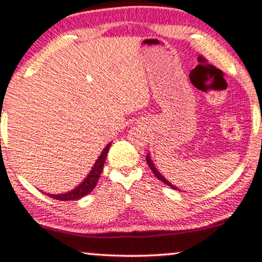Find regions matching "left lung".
I'll return each instance as SVG.
<instances>
[{"label":"left lung","mask_w":262,"mask_h":262,"mask_svg":"<svg viewBox=\"0 0 262 262\" xmlns=\"http://www.w3.org/2000/svg\"><path fill=\"white\" fill-rule=\"evenodd\" d=\"M146 163H148L149 168H150V169H151V171H153V173H154V175H155V177H157V178H158V179H159V180H160V182H162V183H164V184H166V185H168V186H170V188H171V189H174V190H179V189H178V188H177V186H174V185H173V184H171L170 182H168V180H166V179H165V178H164V177H163V175H162V174H160V173H159V171H158V169H157V168H155L154 163H153V162H151V158H150V154H148V155H146Z\"/></svg>","instance_id":"1"}]
</instances>
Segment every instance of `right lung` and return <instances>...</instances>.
Returning a JSON list of instances; mask_svg holds the SVG:
<instances>
[{"mask_svg": "<svg viewBox=\"0 0 262 262\" xmlns=\"http://www.w3.org/2000/svg\"><path fill=\"white\" fill-rule=\"evenodd\" d=\"M111 144L112 143H109V144L105 145V148L103 149V151L100 153L98 159L96 160V163H94L92 170L89 171L87 178H85V179L83 180V182L80 183L78 186H76L74 189H72L71 191L63 192V194H47V192H46V194H47L48 196L53 198V199L61 200V201L79 200V199H82L83 196H85V195L89 194V192L96 188L97 183H98L100 174H102V171H103V166H104V162H105V159H107V154L109 151V148H111Z\"/></svg>", "mask_w": 262, "mask_h": 262, "instance_id": "right-lung-1", "label": "right lung"}]
</instances>
